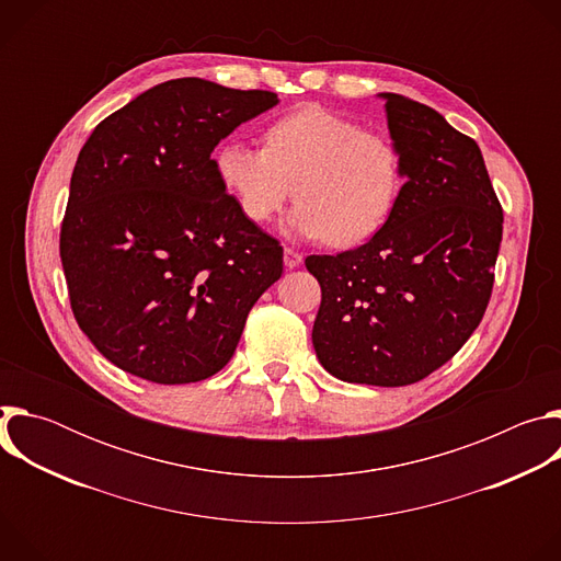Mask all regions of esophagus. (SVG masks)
Wrapping results in <instances>:
<instances>
[{
    "instance_id": "34e87169",
    "label": "esophagus",
    "mask_w": 561,
    "mask_h": 561,
    "mask_svg": "<svg viewBox=\"0 0 561 561\" xmlns=\"http://www.w3.org/2000/svg\"><path fill=\"white\" fill-rule=\"evenodd\" d=\"M301 264V255L293 249H284V266L286 268H297Z\"/></svg>"
}]
</instances>
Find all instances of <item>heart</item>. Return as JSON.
<instances>
[{"mask_svg": "<svg viewBox=\"0 0 561 561\" xmlns=\"http://www.w3.org/2000/svg\"><path fill=\"white\" fill-rule=\"evenodd\" d=\"M266 146L230 137L213 162L224 191L253 224H266L290 197L286 228L331 247H355L388 219L402 191L397 146L324 106H301L266 130Z\"/></svg>", "mask_w": 561, "mask_h": 561, "instance_id": "obj_1", "label": "heart"}]
</instances>
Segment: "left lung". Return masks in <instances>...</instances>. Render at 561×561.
<instances>
[{"mask_svg":"<svg viewBox=\"0 0 561 561\" xmlns=\"http://www.w3.org/2000/svg\"><path fill=\"white\" fill-rule=\"evenodd\" d=\"M407 180L383 226L340 255H310L322 286L319 364L348 383L409 386L446 364L484 317L502 206L474 139L437 111L379 93Z\"/></svg>","mask_w":561,"mask_h":561,"instance_id":"obj_1","label":"left lung"}]
</instances>
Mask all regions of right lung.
Here are the masks:
<instances>
[{
  "mask_svg": "<svg viewBox=\"0 0 561 561\" xmlns=\"http://www.w3.org/2000/svg\"><path fill=\"white\" fill-rule=\"evenodd\" d=\"M277 104L268 91L171 79L79 150L59 255L79 329L117 368L154 383L215 375L282 277L277 239L239 213L210 157Z\"/></svg>",
  "mask_w": 561,
  "mask_h": 561,
  "instance_id": "obj_1",
  "label": "right lung"
}]
</instances>
